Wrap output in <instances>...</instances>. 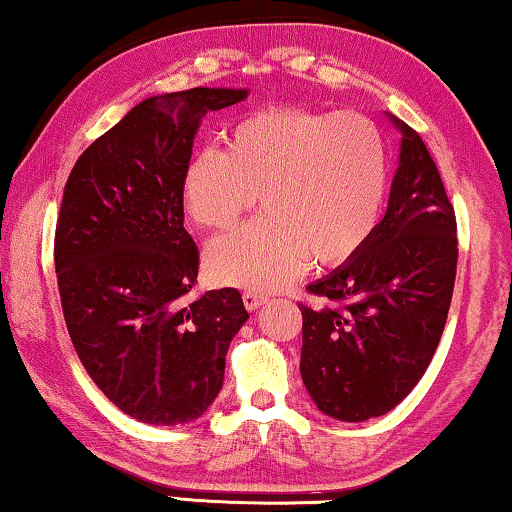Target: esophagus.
<instances>
[{"label":"esophagus","instance_id":"1","mask_svg":"<svg viewBox=\"0 0 512 512\" xmlns=\"http://www.w3.org/2000/svg\"><path fill=\"white\" fill-rule=\"evenodd\" d=\"M242 300H244V307H247L249 312H254L265 303V300H268V296H263V293H258V291H244Z\"/></svg>","mask_w":512,"mask_h":512}]
</instances>
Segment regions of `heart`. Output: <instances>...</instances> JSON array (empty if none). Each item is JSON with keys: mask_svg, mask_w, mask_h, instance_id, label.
<instances>
[{"mask_svg": "<svg viewBox=\"0 0 512 512\" xmlns=\"http://www.w3.org/2000/svg\"><path fill=\"white\" fill-rule=\"evenodd\" d=\"M389 172L380 132L352 111L265 109L230 128L226 151L205 146L181 181L200 228L233 230L261 195V219L209 244L214 282L275 291L307 261L352 258L380 221Z\"/></svg>", "mask_w": 512, "mask_h": 512, "instance_id": "obj_1", "label": "heart"}]
</instances>
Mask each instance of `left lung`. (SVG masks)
<instances>
[{
  "label": "left lung",
  "mask_w": 512,
  "mask_h": 512,
  "mask_svg": "<svg viewBox=\"0 0 512 512\" xmlns=\"http://www.w3.org/2000/svg\"><path fill=\"white\" fill-rule=\"evenodd\" d=\"M401 130L389 205L368 242L307 289L300 375L324 415L366 422L415 389L443 335L457 275V221L429 149Z\"/></svg>",
  "instance_id": "left-lung-1"
}]
</instances>
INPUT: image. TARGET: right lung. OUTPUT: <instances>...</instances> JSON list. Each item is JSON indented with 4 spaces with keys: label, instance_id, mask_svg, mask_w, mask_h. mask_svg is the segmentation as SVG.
<instances>
[{
    "label": "right lung",
    "instance_id": "add662e5",
    "mask_svg": "<svg viewBox=\"0 0 512 512\" xmlns=\"http://www.w3.org/2000/svg\"><path fill=\"white\" fill-rule=\"evenodd\" d=\"M247 88L146 97L69 174L55 228L67 331L102 394L144 424L202 417L223 387L226 354L249 312L237 289L198 284L181 181L202 118Z\"/></svg>",
    "mask_w": 512,
    "mask_h": 512
}]
</instances>
